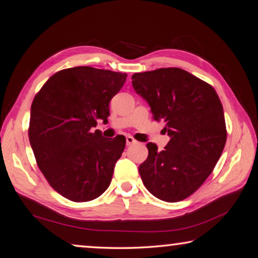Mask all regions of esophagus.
Returning <instances> with one entry per match:
<instances>
[{
    "mask_svg": "<svg viewBox=\"0 0 258 258\" xmlns=\"http://www.w3.org/2000/svg\"><path fill=\"white\" fill-rule=\"evenodd\" d=\"M134 143H136V140L133 139L132 136H127V138H126V144H127V145H132V144H134Z\"/></svg>",
    "mask_w": 258,
    "mask_h": 258,
    "instance_id": "esophagus-1",
    "label": "esophagus"
}]
</instances>
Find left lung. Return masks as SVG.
<instances>
[{"mask_svg":"<svg viewBox=\"0 0 258 258\" xmlns=\"http://www.w3.org/2000/svg\"><path fill=\"white\" fill-rule=\"evenodd\" d=\"M132 84L171 138L160 152L154 143L146 144L149 156L139 166L140 175L156 198L178 203L203 185L223 153V105L213 86L180 68L134 74Z\"/></svg>","mask_w":258,"mask_h":258,"instance_id":"1","label":"left lung"}]
</instances>
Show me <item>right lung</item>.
Listing matches in <instances>:
<instances>
[{
  "mask_svg": "<svg viewBox=\"0 0 258 258\" xmlns=\"http://www.w3.org/2000/svg\"><path fill=\"white\" fill-rule=\"evenodd\" d=\"M127 75L93 67L62 69L34 96L29 140L48 183L75 203L94 200L112 181L125 136L105 139L93 127L107 122L109 102Z\"/></svg>",
  "mask_w": 258,
  "mask_h": 258,
  "instance_id": "obj_1",
  "label": "right lung"
}]
</instances>
